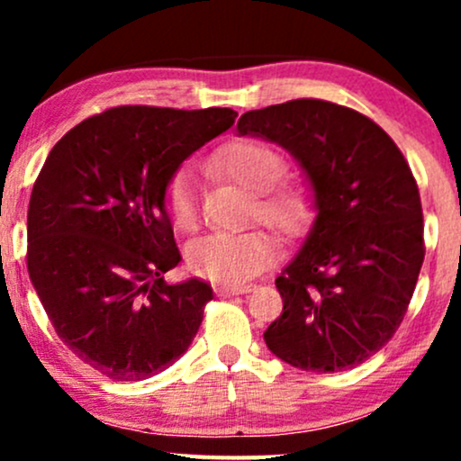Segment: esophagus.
<instances>
[{
  "mask_svg": "<svg viewBox=\"0 0 461 461\" xmlns=\"http://www.w3.org/2000/svg\"><path fill=\"white\" fill-rule=\"evenodd\" d=\"M253 285L247 284V285H223V288H219L216 293L221 294V297H231V294H247L251 293Z\"/></svg>",
  "mask_w": 461,
  "mask_h": 461,
  "instance_id": "esophagus-1",
  "label": "esophagus"
}]
</instances>
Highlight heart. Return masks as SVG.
I'll use <instances>...</instances> for the list:
<instances>
[{"label": "heart", "mask_w": 461, "mask_h": 461, "mask_svg": "<svg viewBox=\"0 0 461 461\" xmlns=\"http://www.w3.org/2000/svg\"><path fill=\"white\" fill-rule=\"evenodd\" d=\"M223 167L242 186L256 190V208L262 221L282 234H297L314 212L310 190L299 184H275L285 171V160L271 145L242 139L225 147ZM164 205L171 223L182 231L197 227V182L190 167L173 173L164 188ZM279 258L277 240L264 230L216 231L190 242L186 249L188 268L199 277L225 285H240L258 277Z\"/></svg>", "instance_id": "b5f03b06"}]
</instances>
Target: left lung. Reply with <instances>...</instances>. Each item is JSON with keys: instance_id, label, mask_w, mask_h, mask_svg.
<instances>
[{"instance_id": "1", "label": "left lung", "mask_w": 461, "mask_h": 461, "mask_svg": "<svg viewBox=\"0 0 461 461\" xmlns=\"http://www.w3.org/2000/svg\"><path fill=\"white\" fill-rule=\"evenodd\" d=\"M238 134L282 145L314 190L303 249L275 279L284 310L267 347L312 373L357 366L399 330L425 260L410 164L375 121L322 99L249 110Z\"/></svg>"}]
</instances>
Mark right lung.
I'll list each match as a JSON object with an SVG mask.
<instances>
[{
  "mask_svg": "<svg viewBox=\"0 0 461 461\" xmlns=\"http://www.w3.org/2000/svg\"><path fill=\"white\" fill-rule=\"evenodd\" d=\"M236 116L231 108H110L68 130L36 177L32 285L58 338L114 382L160 373L197 336L214 294L201 279L164 282L182 260L164 188Z\"/></svg>",
  "mask_w": 461,
  "mask_h": 461,
  "instance_id": "add662e5",
  "label": "right lung"
}]
</instances>
